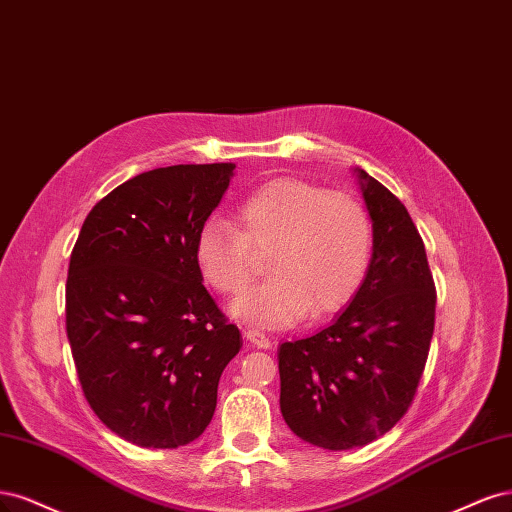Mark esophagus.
Returning a JSON list of instances; mask_svg holds the SVG:
<instances>
[{
	"label": "esophagus",
	"instance_id": "34e87169",
	"mask_svg": "<svg viewBox=\"0 0 512 512\" xmlns=\"http://www.w3.org/2000/svg\"><path fill=\"white\" fill-rule=\"evenodd\" d=\"M242 334H244V338L249 340L251 344H255L257 349H270V344H272V340L263 334V332H259V329H251V327H244L242 329Z\"/></svg>",
	"mask_w": 512,
	"mask_h": 512
}]
</instances>
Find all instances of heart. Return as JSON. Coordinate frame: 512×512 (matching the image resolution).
I'll return each mask as SVG.
<instances>
[{
    "label": "heart",
    "mask_w": 512,
    "mask_h": 512,
    "mask_svg": "<svg viewBox=\"0 0 512 512\" xmlns=\"http://www.w3.org/2000/svg\"><path fill=\"white\" fill-rule=\"evenodd\" d=\"M195 263L221 295H240L268 255L270 278L232 306L257 327H289L306 315L325 319L351 304L374 257V221L357 197L298 178L270 180L236 210V227L202 225Z\"/></svg>",
    "instance_id": "b5f03b06"
}]
</instances>
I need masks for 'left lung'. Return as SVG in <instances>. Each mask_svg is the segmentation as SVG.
Masks as SVG:
<instances>
[{"label": "left lung", "instance_id": "1", "mask_svg": "<svg viewBox=\"0 0 512 512\" xmlns=\"http://www.w3.org/2000/svg\"><path fill=\"white\" fill-rule=\"evenodd\" d=\"M357 172L374 221L370 272L336 321L278 351L280 412L295 436L329 451L364 447L406 415L436 321L434 278L406 206Z\"/></svg>", "mask_w": 512, "mask_h": 512}]
</instances>
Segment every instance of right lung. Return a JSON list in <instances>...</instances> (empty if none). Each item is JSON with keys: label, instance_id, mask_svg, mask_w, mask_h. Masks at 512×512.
Segmentation results:
<instances>
[{"label": "right lung", "instance_id": "add662e5", "mask_svg": "<svg viewBox=\"0 0 512 512\" xmlns=\"http://www.w3.org/2000/svg\"><path fill=\"white\" fill-rule=\"evenodd\" d=\"M234 163L129 178L93 206L65 283V329L100 421L144 449L185 447L208 427L240 329L202 285L193 244Z\"/></svg>", "mask_w": 512, "mask_h": 512}]
</instances>
